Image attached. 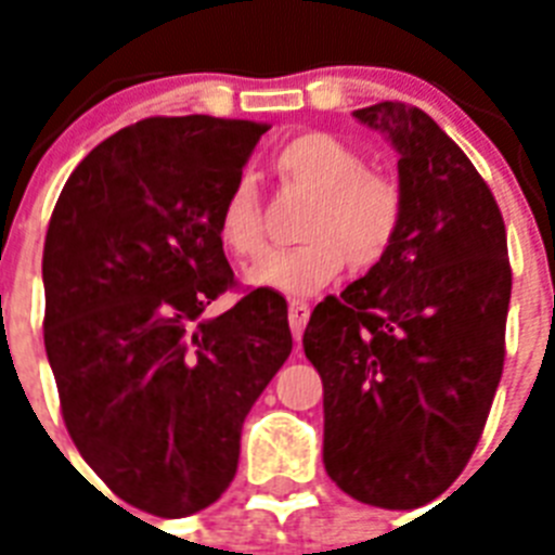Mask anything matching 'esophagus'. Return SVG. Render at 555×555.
<instances>
[{"label": "esophagus", "mask_w": 555, "mask_h": 555, "mask_svg": "<svg viewBox=\"0 0 555 555\" xmlns=\"http://www.w3.org/2000/svg\"><path fill=\"white\" fill-rule=\"evenodd\" d=\"M311 317V306L306 300H292L288 302V325H292L294 341H300L302 331H306V322Z\"/></svg>", "instance_id": "34e87169"}]
</instances>
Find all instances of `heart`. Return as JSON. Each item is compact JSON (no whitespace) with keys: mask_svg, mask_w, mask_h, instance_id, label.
I'll use <instances>...</instances> for the list:
<instances>
[{"mask_svg":"<svg viewBox=\"0 0 555 555\" xmlns=\"http://www.w3.org/2000/svg\"><path fill=\"white\" fill-rule=\"evenodd\" d=\"M283 185L311 197L297 235L302 244L274 249L247 269V283L283 294H313L350 263L370 272L386 261L405 217L403 185L386 171L366 169L364 155L331 132H300L274 152ZM219 244L247 261L267 247L263 208L249 178H235L217 214Z\"/></svg>","mask_w":555,"mask_h":555,"instance_id":"1","label":"heart"}]
</instances>
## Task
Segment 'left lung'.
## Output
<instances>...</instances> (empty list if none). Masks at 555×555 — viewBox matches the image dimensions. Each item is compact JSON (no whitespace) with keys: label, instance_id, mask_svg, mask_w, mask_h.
Returning <instances> with one entry per match:
<instances>
[{"label":"left lung","instance_id":"left-lung-1","mask_svg":"<svg viewBox=\"0 0 555 555\" xmlns=\"http://www.w3.org/2000/svg\"><path fill=\"white\" fill-rule=\"evenodd\" d=\"M397 150L400 238L313 308L302 336L325 389V469L350 498L416 508L478 444L506 358V224L473 160L405 102L352 111Z\"/></svg>","mask_w":555,"mask_h":555}]
</instances>
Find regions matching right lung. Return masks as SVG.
I'll list each match as a JSON object with an SVG mask.
<instances>
[{
	"instance_id": "right-lung-1",
	"label": "right lung",
	"mask_w": 555,
	"mask_h": 555,
	"mask_svg": "<svg viewBox=\"0 0 555 555\" xmlns=\"http://www.w3.org/2000/svg\"><path fill=\"white\" fill-rule=\"evenodd\" d=\"M267 125L152 116L88 152L43 242V345L63 423L130 506L185 517L238 467L244 416L292 352L286 300L235 286L217 214Z\"/></svg>"
}]
</instances>
